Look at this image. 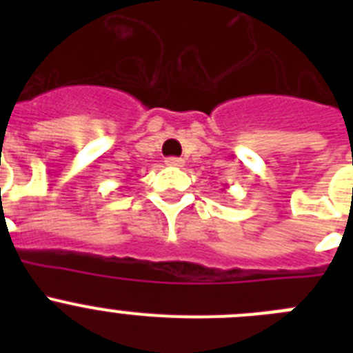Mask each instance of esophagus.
<instances>
[{
  "label": "esophagus",
  "mask_w": 353,
  "mask_h": 353,
  "mask_svg": "<svg viewBox=\"0 0 353 353\" xmlns=\"http://www.w3.org/2000/svg\"><path fill=\"white\" fill-rule=\"evenodd\" d=\"M166 164H168V166H173V168H183L185 161H183V159H180V157H168Z\"/></svg>",
  "instance_id": "34e87169"
}]
</instances>
